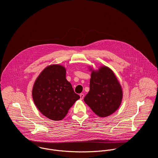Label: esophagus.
<instances>
[{"mask_svg":"<svg viewBox=\"0 0 158 158\" xmlns=\"http://www.w3.org/2000/svg\"><path fill=\"white\" fill-rule=\"evenodd\" d=\"M80 99L82 100V99L84 98V94H82V93L80 94Z\"/></svg>","mask_w":158,"mask_h":158,"instance_id":"1","label":"esophagus"}]
</instances>
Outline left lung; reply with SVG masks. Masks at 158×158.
Wrapping results in <instances>:
<instances>
[{"mask_svg":"<svg viewBox=\"0 0 158 158\" xmlns=\"http://www.w3.org/2000/svg\"><path fill=\"white\" fill-rule=\"evenodd\" d=\"M89 86L90 90L84 101L95 114L105 117L118 108L122 100V90L110 68L102 66L98 70H92Z\"/></svg>","mask_w":158,"mask_h":158,"instance_id":"1","label":"left lung"}]
</instances>
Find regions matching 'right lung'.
<instances>
[{
	"mask_svg": "<svg viewBox=\"0 0 158 158\" xmlns=\"http://www.w3.org/2000/svg\"><path fill=\"white\" fill-rule=\"evenodd\" d=\"M66 70L61 65L45 68L36 80L32 90L39 111L53 120H61L80 97L66 78Z\"/></svg>",
	"mask_w": 158,
	"mask_h": 158,
	"instance_id": "1",
	"label": "right lung"
}]
</instances>
